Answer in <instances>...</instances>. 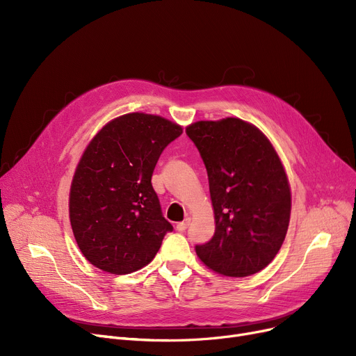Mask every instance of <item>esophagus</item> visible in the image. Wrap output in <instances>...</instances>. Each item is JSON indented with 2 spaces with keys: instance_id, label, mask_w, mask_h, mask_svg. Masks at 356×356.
Returning <instances> with one entry per match:
<instances>
[{
  "instance_id": "obj_1",
  "label": "esophagus",
  "mask_w": 356,
  "mask_h": 356,
  "mask_svg": "<svg viewBox=\"0 0 356 356\" xmlns=\"http://www.w3.org/2000/svg\"><path fill=\"white\" fill-rule=\"evenodd\" d=\"M189 222H191V218H186L183 222H179V223H177L176 229H177L179 232H184L186 229H188V227H189Z\"/></svg>"
}]
</instances>
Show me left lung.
Here are the masks:
<instances>
[{
  "label": "left lung",
  "mask_w": 356,
  "mask_h": 356,
  "mask_svg": "<svg viewBox=\"0 0 356 356\" xmlns=\"http://www.w3.org/2000/svg\"><path fill=\"white\" fill-rule=\"evenodd\" d=\"M208 172L215 234L196 254L211 270L247 277L266 268L283 245L291 196L275 149L254 125L227 118L186 128Z\"/></svg>",
  "instance_id": "obj_1"
}]
</instances>
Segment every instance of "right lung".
I'll return each mask as SVG.
<instances>
[{"label": "right lung", "mask_w": 356, "mask_h": 356, "mask_svg": "<svg viewBox=\"0 0 356 356\" xmlns=\"http://www.w3.org/2000/svg\"><path fill=\"white\" fill-rule=\"evenodd\" d=\"M181 127L133 112L106 124L76 167L69 197L70 225L92 266L134 273L152 261L173 227L161 212L152 176Z\"/></svg>", "instance_id": "obj_1"}]
</instances>
